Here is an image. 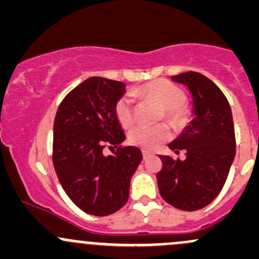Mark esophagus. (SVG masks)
<instances>
[{
	"mask_svg": "<svg viewBox=\"0 0 259 259\" xmlns=\"http://www.w3.org/2000/svg\"><path fill=\"white\" fill-rule=\"evenodd\" d=\"M142 154H143V158L146 159L147 157H149V155H151V153H149L148 151H144V149H143V151H142Z\"/></svg>",
	"mask_w": 259,
	"mask_h": 259,
	"instance_id": "34e87169",
	"label": "esophagus"
}]
</instances>
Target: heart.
Wrapping results in <instances>:
<instances>
[{"instance_id": "obj_1", "label": "heart", "mask_w": 259, "mask_h": 259, "mask_svg": "<svg viewBox=\"0 0 259 259\" xmlns=\"http://www.w3.org/2000/svg\"><path fill=\"white\" fill-rule=\"evenodd\" d=\"M136 95L152 100L164 108V117L175 127H182L188 122L189 110L185 106L186 94L182 88L168 80H155L135 90ZM115 113L119 124L128 128L135 122L132 99L124 95L119 97L115 105ZM171 132L168 124L157 126H136L130 131L128 141L133 146L143 149H154L170 138Z\"/></svg>"}]
</instances>
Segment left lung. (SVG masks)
Returning <instances> with one entry per match:
<instances>
[{
    "label": "left lung",
    "mask_w": 259,
    "mask_h": 259,
    "mask_svg": "<svg viewBox=\"0 0 259 259\" xmlns=\"http://www.w3.org/2000/svg\"><path fill=\"white\" fill-rule=\"evenodd\" d=\"M171 80L190 90L194 118L184 132L169 144L185 160L159 155L163 168L157 174L164 200L184 211L205 207L219 195L236 154L235 127L226 96L219 86L195 71L178 74Z\"/></svg>",
    "instance_id": "1"
}]
</instances>
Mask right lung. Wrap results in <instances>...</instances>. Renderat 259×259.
<instances>
[{
  "label": "right lung",
  "mask_w": 259,
  "mask_h": 259,
  "mask_svg": "<svg viewBox=\"0 0 259 259\" xmlns=\"http://www.w3.org/2000/svg\"><path fill=\"white\" fill-rule=\"evenodd\" d=\"M126 85L93 76L68 94L54 119L53 164L66 195L86 213L107 216L128 200L130 182L142 160L137 147L124 141L115 113ZM105 146L117 148L113 156Z\"/></svg>",
  "instance_id": "1"
}]
</instances>
